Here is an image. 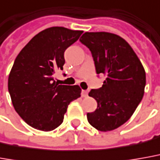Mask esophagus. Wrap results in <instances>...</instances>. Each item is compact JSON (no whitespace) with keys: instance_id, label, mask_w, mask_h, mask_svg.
<instances>
[{"instance_id":"obj_1","label":"esophagus","mask_w":160,"mask_h":160,"mask_svg":"<svg viewBox=\"0 0 160 160\" xmlns=\"http://www.w3.org/2000/svg\"><path fill=\"white\" fill-rule=\"evenodd\" d=\"M88 95V92L87 90H82L81 91V96L82 97H87Z\"/></svg>"}]
</instances>
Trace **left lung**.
<instances>
[{"mask_svg":"<svg viewBox=\"0 0 160 160\" xmlns=\"http://www.w3.org/2000/svg\"><path fill=\"white\" fill-rule=\"evenodd\" d=\"M80 41L92 53L96 73L106 75L102 88L89 96L97 102L88 121L100 131L122 125L133 115L144 96L145 72L133 49L121 37L108 32H86Z\"/></svg>","mask_w":160,"mask_h":160,"instance_id":"obj_1","label":"left lung"}]
</instances>
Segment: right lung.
Wrapping results in <instances>:
<instances>
[{"mask_svg":"<svg viewBox=\"0 0 160 160\" xmlns=\"http://www.w3.org/2000/svg\"><path fill=\"white\" fill-rule=\"evenodd\" d=\"M83 31L52 27L37 34L17 55L8 76L13 106L26 123L43 131L61 124L71 102L80 96L79 86L58 85L52 75L63 70L64 52Z\"/></svg>","mask_w":160,"mask_h":160,"instance_id":"add662e5","label":"right lung"}]
</instances>
